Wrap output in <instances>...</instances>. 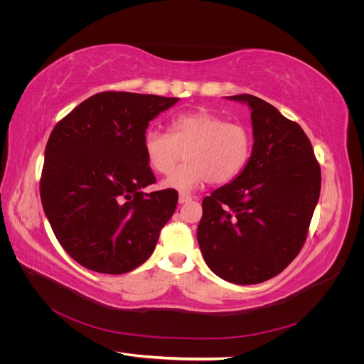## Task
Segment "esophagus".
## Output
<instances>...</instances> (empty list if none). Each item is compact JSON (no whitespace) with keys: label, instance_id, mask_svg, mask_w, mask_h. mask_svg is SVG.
<instances>
[{"label":"esophagus","instance_id":"1","mask_svg":"<svg viewBox=\"0 0 364 364\" xmlns=\"http://www.w3.org/2000/svg\"><path fill=\"white\" fill-rule=\"evenodd\" d=\"M191 200V196H188V194H179V203H186V202H190Z\"/></svg>","mask_w":364,"mask_h":364}]
</instances>
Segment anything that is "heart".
Instances as JSON below:
<instances>
[{"label":"heart","mask_w":364,"mask_h":364,"mask_svg":"<svg viewBox=\"0 0 364 364\" xmlns=\"http://www.w3.org/2000/svg\"><path fill=\"white\" fill-rule=\"evenodd\" d=\"M168 132L149 129L142 150L150 168L161 174L170 173L185 151L186 164L162 182L170 190L190 193L206 181L226 183L246 168L252 155L250 130L208 111L174 117Z\"/></svg>","instance_id":"1"}]
</instances>
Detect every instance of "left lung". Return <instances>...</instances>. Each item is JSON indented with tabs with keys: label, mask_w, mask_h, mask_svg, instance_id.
<instances>
[{
	"label": "left lung",
	"mask_w": 364,
	"mask_h": 364,
	"mask_svg": "<svg viewBox=\"0 0 364 364\" xmlns=\"http://www.w3.org/2000/svg\"><path fill=\"white\" fill-rule=\"evenodd\" d=\"M252 155L237 178L202 202L197 241L222 279L252 285L279 274L301 252L321 196V167L301 126L249 94Z\"/></svg>",
	"instance_id": "left-lung-1"
}]
</instances>
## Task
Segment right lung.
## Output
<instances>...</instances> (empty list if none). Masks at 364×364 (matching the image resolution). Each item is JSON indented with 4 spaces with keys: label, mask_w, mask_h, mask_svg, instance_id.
<instances>
[{
    "label": "right lung",
    "mask_w": 364,
    "mask_h": 364,
    "mask_svg": "<svg viewBox=\"0 0 364 364\" xmlns=\"http://www.w3.org/2000/svg\"><path fill=\"white\" fill-rule=\"evenodd\" d=\"M179 98L100 92L60 119L46 147L41 200L54 235L80 266L121 274L146 262L178 205L142 150L149 123Z\"/></svg>",
    "instance_id": "add662e5"
}]
</instances>
